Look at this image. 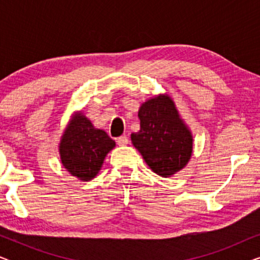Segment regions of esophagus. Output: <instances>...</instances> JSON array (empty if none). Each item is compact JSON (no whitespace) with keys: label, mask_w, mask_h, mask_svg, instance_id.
Segmentation results:
<instances>
[{"label":"esophagus","mask_w":260,"mask_h":260,"mask_svg":"<svg viewBox=\"0 0 260 260\" xmlns=\"http://www.w3.org/2000/svg\"><path fill=\"white\" fill-rule=\"evenodd\" d=\"M127 143H129V138H127L126 136H120L117 138V144L120 145V147H123V145H126Z\"/></svg>","instance_id":"1"}]
</instances>
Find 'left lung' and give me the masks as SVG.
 Masks as SVG:
<instances>
[{
    "label": "left lung",
    "mask_w": 260,
    "mask_h": 260,
    "mask_svg": "<svg viewBox=\"0 0 260 260\" xmlns=\"http://www.w3.org/2000/svg\"><path fill=\"white\" fill-rule=\"evenodd\" d=\"M138 118L141 129L131 134V142L149 168L163 177L183 169L193 152V136L173 99L168 94L148 99L138 110Z\"/></svg>",
    "instance_id": "left-lung-1"
}]
</instances>
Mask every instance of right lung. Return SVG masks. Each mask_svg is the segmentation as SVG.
Here are the masks:
<instances>
[{
  "instance_id": "right-lung-1",
  "label": "right lung",
  "mask_w": 260,
  "mask_h": 260,
  "mask_svg": "<svg viewBox=\"0 0 260 260\" xmlns=\"http://www.w3.org/2000/svg\"><path fill=\"white\" fill-rule=\"evenodd\" d=\"M115 145V141L104 130L95 129L90 119L77 112L60 140V158L71 175L81 181H90L97 175L105 156Z\"/></svg>"
}]
</instances>
